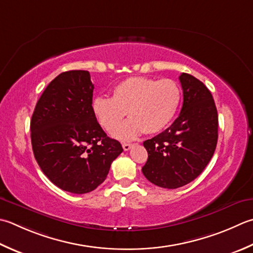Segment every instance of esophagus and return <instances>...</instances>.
<instances>
[{
  "label": "esophagus",
  "mask_w": 253,
  "mask_h": 253,
  "mask_svg": "<svg viewBox=\"0 0 253 253\" xmlns=\"http://www.w3.org/2000/svg\"><path fill=\"white\" fill-rule=\"evenodd\" d=\"M131 147H132L131 143H123V148H124V150H125V151L129 150Z\"/></svg>",
  "instance_id": "34e87169"
}]
</instances>
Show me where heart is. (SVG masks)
<instances>
[{"mask_svg": "<svg viewBox=\"0 0 253 253\" xmlns=\"http://www.w3.org/2000/svg\"><path fill=\"white\" fill-rule=\"evenodd\" d=\"M181 103L177 84L165 79L131 77L114 86L112 97L96 96L92 111L98 124L113 132L127 111L130 120L114 132L121 140H131L145 131H162L175 117Z\"/></svg>", "mask_w": 253, "mask_h": 253, "instance_id": "obj_1", "label": "heart"}]
</instances>
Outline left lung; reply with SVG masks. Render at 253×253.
<instances>
[{"instance_id":"8db88e82","label":"left lung","mask_w":253,"mask_h":253,"mask_svg":"<svg viewBox=\"0 0 253 253\" xmlns=\"http://www.w3.org/2000/svg\"><path fill=\"white\" fill-rule=\"evenodd\" d=\"M183 106L165 131L143 141L148 160L143 175L155 185L177 189L196 179L214 155L218 115L211 91L199 79L182 73Z\"/></svg>"}]
</instances>
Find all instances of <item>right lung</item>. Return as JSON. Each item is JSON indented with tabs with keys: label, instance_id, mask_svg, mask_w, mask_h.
<instances>
[{
	"label": "right lung",
	"instance_id": "right-lung-1",
	"mask_svg": "<svg viewBox=\"0 0 253 253\" xmlns=\"http://www.w3.org/2000/svg\"><path fill=\"white\" fill-rule=\"evenodd\" d=\"M94 85L88 71L62 72L44 88L31 121L35 159L54 185L85 194L105 181L123 152L92 111Z\"/></svg>",
	"mask_w": 253,
	"mask_h": 253
}]
</instances>
